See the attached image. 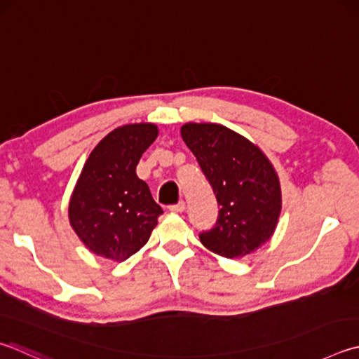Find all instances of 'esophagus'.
<instances>
[{
    "instance_id": "34e87169",
    "label": "esophagus",
    "mask_w": 359,
    "mask_h": 359,
    "mask_svg": "<svg viewBox=\"0 0 359 359\" xmlns=\"http://www.w3.org/2000/svg\"><path fill=\"white\" fill-rule=\"evenodd\" d=\"M169 210H171V212H177V213L184 212V210H185V202H184V201H179L177 204L169 205Z\"/></svg>"
}]
</instances>
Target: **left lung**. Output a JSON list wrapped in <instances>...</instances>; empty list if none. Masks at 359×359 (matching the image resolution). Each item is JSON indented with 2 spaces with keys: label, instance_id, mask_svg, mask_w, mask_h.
I'll use <instances>...</instances> for the list:
<instances>
[{
  "label": "left lung",
  "instance_id": "8db88e82",
  "mask_svg": "<svg viewBox=\"0 0 359 359\" xmlns=\"http://www.w3.org/2000/svg\"><path fill=\"white\" fill-rule=\"evenodd\" d=\"M185 144L196 157L219 207L201 243L223 257H243L270 240L281 213V187L257 146L219 123H185Z\"/></svg>",
  "mask_w": 359,
  "mask_h": 359
}]
</instances>
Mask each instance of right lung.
Returning <instances> with one entry per match:
<instances>
[{
    "instance_id": "obj_1",
    "label": "right lung",
    "mask_w": 359,
    "mask_h": 359,
    "mask_svg": "<svg viewBox=\"0 0 359 359\" xmlns=\"http://www.w3.org/2000/svg\"><path fill=\"white\" fill-rule=\"evenodd\" d=\"M158 135L154 123H128L108 133L83 166L69 202L76 236L97 256L128 259L147 243L163 213L136 165Z\"/></svg>"
}]
</instances>
